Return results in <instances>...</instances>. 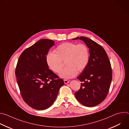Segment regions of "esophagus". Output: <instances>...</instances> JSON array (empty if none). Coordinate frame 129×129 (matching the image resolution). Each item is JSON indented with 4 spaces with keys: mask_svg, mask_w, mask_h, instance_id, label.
<instances>
[{
    "mask_svg": "<svg viewBox=\"0 0 129 129\" xmlns=\"http://www.w3.org/2000/svg\"><path fill=\"white\" fill-rule=\"evenodd\" d=\"M64 82L65 84H67L70 82V81L68 80H64Z\"/></svg>",
    "mask_w": 129,
    "mask_h": 129,
    "instance_id": "obj_1",
    "label": "esophagus"
}]
</instances>
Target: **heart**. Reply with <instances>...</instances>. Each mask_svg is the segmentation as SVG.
<instances>
[{
	"label": "heart",
	"mask_w": 129,
	"mask_h": 129,
	"mask_svg": "<svg viewBox=\"0 0 129 129\" xmlns=\"http://www.w3.org/2000/svg\"><path fill=\"white\" fill-rule=\"evenodd\" d=\"M55 53H47L45 58L46 64L52 71L59 73L63 68V62L65 61L66 67L59 75L64 79L72 78L78 72H82L89 60V49L83 43H63L56 48Z\"/></svg>",
	"instance_id": "obj_1"
}]
</instances>
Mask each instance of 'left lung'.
Masks as SVG:
<instances>
[{"label":"left lung","mask_w":129,"mask_h":129,"mask_svg":"<svg viewBox=\"0 0 129 129\" xmlns=\"http://www.w3.org/2000/svg\"><path fill=\"white\" fill-rule=\"evenodd\" d=\"M83 41L89 48V60L85 69L77 78L81 82L80 89L75 93L83 105L91 107L98 105L107 97L112 78L111 64L104 48L85 37L73 40Z\"/></svg>","instance_id":"left-lung-1"}]
</instances>
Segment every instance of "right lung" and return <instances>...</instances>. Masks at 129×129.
<instances>
[{
	"label": "right lung",
	"instance_id": "add662e5",
	"mask_svg": "<svg viewBox=\"0 0 129 129\" xmlns=\"http://www.w3.org/2000/svg\"><path fill=\"white\" fill-rule=\"evenodd\" d=\"M54 43L49 39L39 40L22 52L17 64L15 75L21 95L28 106L36 110L50 107L64 84L46 62V54Z\"/></svg>",
	"mask_w": 129,
	"mask_h": 129
}]
</instances>
